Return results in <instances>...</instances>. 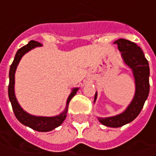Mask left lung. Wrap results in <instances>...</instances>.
I'll list each match as a JSON object with an SVG mask.
<instances>
[{
    "label": "left lung",
    "mask_w": 156,
    "mask_h": 156,
    "mask_svg": "<svg viewBox=\"0 0 156 156\" xmlns=\"http://www.w3.org/2000/svg\"><path fill=\"white\" fill-rule=\"evenodd\" d=\"M121 51V57L124 64L132 70L135 79V95L127 108L118 115L108 117H98V121L105 126L118 128L131 122L141 112L149 93V66L142 50L136 44L124 39H119L114 42ZM98 98L96 92L94 103Z\"/></svg>",
    "instance_id": "obj_1"
}]
</instances>
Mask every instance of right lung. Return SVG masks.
<instances>
[{"mask_svg":"<svg viewBox=\"0 0 156 156\" xmlns=\"http://www.w3.org/2000/svg\"><path fill=\"white\" fill-rule=\"evenodd\" d=\"M42 45L40 44L39 42L34 41H31L23 47H21L19 49L11 66L9 70V85H8V98L11 102V105L13 107V110L14 112V115L16 116V118L21 122L25 126H27L34 129L36 131L40 132H48L51 131L52 129H54L57 127L60 126L62 122L65 121L66 114L68 111V106L71 99L76 95L79 88H73L72 90L71 94L69 95L67 100H66V106L65 108V110L62 111L59 115H54V116H38V115H31L29 113H27V111H25L17 101L15 92H14V83H15V72L17 66L19 65L20 61L21 59V58L24 56L27 52H28L31 50H33L35 47H39Z\"/></svg>","mask_w":156,"mask_h":156,"instance_id":"right-lung-1","label":"right lung"}]
</instances>
